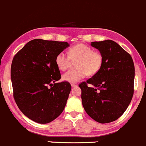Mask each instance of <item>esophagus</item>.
<instances>
[{
  "label": "esophagus",
  "instance_id": "esophagus-1",
  "mask_svg": "<svg viewBox=\"0 0 146 146\" xmlns=\"http://www.w3.org/2000/svg\"><path fill=\"white\" fill-rule=\"evenodd\" d=\"M71 86H72V87H76V86H78V84L76 83V82H74V83L72 84Z\"/></svg>",
  "mask_w": 146,
  "mask_h": 146
}]
</instances>
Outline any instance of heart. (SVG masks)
Masks as SVG:
<instances>
[{
	"instance_id": "b5f03b06",
	"label": "heart",
	"mask_w": 146,
	"mask_h": 146,
	"mask_svg": "<svg viewBox=\"0 0 146 146\" xmlns=\"http://www.w3.org/2000/svg\"><path fill=\"white\" fill-rule=\"evenodd\" d=\"M69 55L64 52H60L55 58V63L61 71H65L71 64L72 60L76 62V69L69 70L63 74V79L70 83L78 82L85 77L87 74H95L99 71L103 62V58L100 52L92 50L90 46L79 43L70 48Z\"/></svg>"
}]
</instances>
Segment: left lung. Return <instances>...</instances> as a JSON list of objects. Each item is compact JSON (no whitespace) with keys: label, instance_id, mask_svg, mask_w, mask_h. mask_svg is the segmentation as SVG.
<instances>
[{"label":"left lung","instance_id":"8db88e82","mask_svg":"<svg viewBox=\"0 0 146 146\" xmlns=\"http://www.w3.org/2000/svg\"><path fill=\"white\" fill-rule=\"evenodd\" d=\"M103 58L99 71L79 84L86 113L99 123L115 121L123 115L133 95L135 68L130 54L112 40L95 41Z\"/></svg>","mask_w":146,"mask_h":146}]
</instances>
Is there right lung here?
<instances>
[{"mask_svg": "<svg viewBox=\"0 0 146 146\" xmlns=\"http://www.w3.org/2000/svg\"><path fill=\"white\" fill-rule=\"evenodd\" d=\"M67 42L34 39L14 56L11 64L13 97L22 113L39 124L49 123L64 110L72 86L61 79L55 63Z\"/></svg>", "mask_w": 146, "mask_h": 146, "instance_id": "right-lung-1", "label": "right lung"}]
</instances>
